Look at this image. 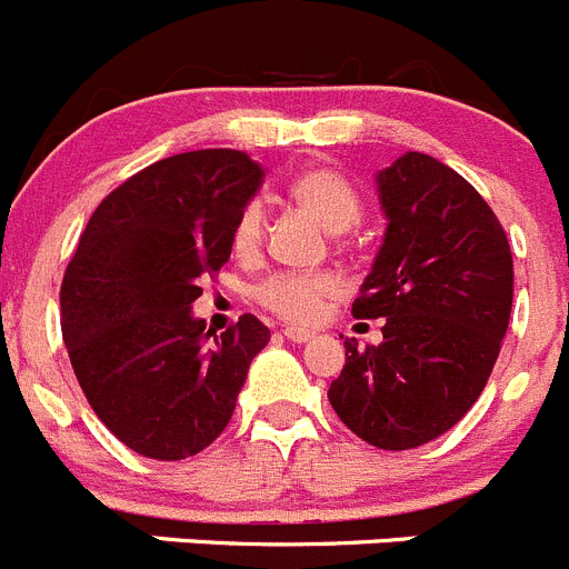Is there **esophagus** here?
Instances as JSON below:
<instances>
[{
    "label": "esophagus",
    "instance_id": "esophagus-1",
    "mask_svg": "<svg viewBox=\"0 0 569 569\" xmlns=\"http://www.w3.org/2000/svg\"><path fill=\"white\" fill-rule=\"evenodd\" d=\"M283 335H286V340H291V342L315 340V331H309V329H286Z\"/></svg>",
    "mask_w": 569,
    "mask_h": 569
}]
</instances>
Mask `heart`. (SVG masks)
<instances>
[{
  "mask_svg": "<svg viewBox=\"0 0 569 569\" xmlns=\"http://www.w3.org/2000/svg\"><path fill=\"white\" fill-rule=\"evenodd\" d=\"M289 196L309 209L329 232H346L360 221V198L351 183L335 170H306L291 181ZM266 212L260 201H249L240 209L232 229V249L252 254L260 247ZM337 280L331 274H272L258 286V300L269 311L289 322H311L322 309V300L335 295Z\"/></svg>",
  "mask_w": 569,
  "mask_h": 569,
  "instance_id": "b5f03b06",
  "label": "heart"
}]
</instances>
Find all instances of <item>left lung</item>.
<instances>
[{
    "mask_svg": "<svg viewBox=\"0 0 569 569\" xmlns=\"http://www.w3.org/2000/svg\"><path fill=\"white\" fill-rule=\"evenodd\" d=\"M382 247L351 311L382 317L380 346L346 340L337 417L368 445L408 450L470 411L513 306V258L493 209L459 172L406 152L377 172Z\"/></svg>",
    "mask_w": 569,
    "mask_h": 569,
    "instance_id": "1",
    "label": "left lung"
}]
</instances>
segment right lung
Returning a JSON list of instances; mask_svg holds the SVG:
<instances>
[{"label": "right lung", "mask_w": 569, "mask_h": 569, "mask_svg": "<svg viewBox=\"0 0 569 569\" xmlns=\"http://www.w3.org/2000/svg\"><path fill=\"white\" fill-rule=\"evenodd\" d=\"M263 176L238 150L181 152L112 189L81 232L61 337L96 417L141 457L176 462L221 437L272 337L254 315L221 337L192 315Z\"/></svg>", "instance_id": "add662e5"}]
</instances>
